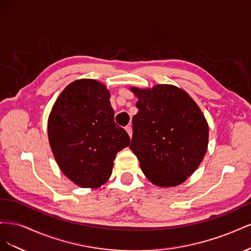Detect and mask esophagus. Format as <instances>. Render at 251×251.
I'll return each mask as SVG.
<instances>
[{
  "label": "esophagus",
  "instance_id": "1",
  "mask_svg": "<svg viewBox=\"0 0 251 251\" xmlns=\"http://www.w3.org/2000/svg\"><path fill=\"white\" fill-rule=\"evenodd\" d=\"M126 131L127 132L128 136H130V137H132V135H133V130H132V126H126Z\"/></svg>",
  "mask_w": 251,
  "mask_h": 251
}]
</instances>
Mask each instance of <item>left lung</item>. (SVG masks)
Wrapping results in <instances>:
<instances>
[{
	"instance_id": "obj_1",
	"label": "left lung",
	"mask_w": 251,
	"mask_h": 251,
	"mask_svg": "<svg viewBox=\"0 0 251 251\" xmlns=\"http://www.w3.org/2000/svg\"><path fill=\"white\" fill-rule=\"evenodd\" d=\"M138 98L130 149L151 183L177 186L198 169L208 146V124L184 90L173 85L132 87Z\"/></svg>"
}]
</instances>
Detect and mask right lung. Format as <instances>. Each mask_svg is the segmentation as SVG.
<instances>
[{
	"mask_svg": "<svg viewBox=\"0 0 251 251\" xmlns=\"http://www.w3.org/2000/svg\"><path fill=\"white\" fill-rule=\"evenodd\" d=\"M48 138L65 176L91 188L109 180L116 154L130 144L125 128L114 123L109 90L89 78L74 80L59 94L48 118Z\"/></svg>",
	"mask_w": 251,
	"mask_h": 251,
	"instance_id": "obj_1",
	"label": "right lung"
}]
</instances>
